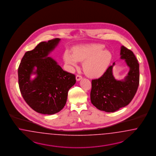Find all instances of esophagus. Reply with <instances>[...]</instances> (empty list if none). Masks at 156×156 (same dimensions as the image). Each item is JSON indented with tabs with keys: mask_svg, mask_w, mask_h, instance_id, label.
Masks as SVG:
<instances>
[{
	"mask_svg": "<svg viewBox=\"0 0 156 156\" xmlns=\"http://www.w3.org/2000/svg\"><path fill=\"white\" fill-rule=\"evenodd\" d=\"M82 76H80V75H77L76 76V80L77 81H79V80H80L81 79H82Z\"/></svg>",
	"mask_w": 156,
	"mask_h": 156,
	"instance_id": "34e87169",
	"label": "esophagus"
}]
</instances>
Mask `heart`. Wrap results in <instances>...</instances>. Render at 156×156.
Returning <instances> with one entry per match:
<instances>
[{
	"mask_svg": "<svg viewBox=\"0 0 156 156\" xmlns=\"http://www.w3.org/2000/svg\"><path fill=\"white\" fill-rule=\"evenodd\" d=\"M100 44H87L75 47L73 53L66 51L63 55L65 62L71 66L76 67L79 61H84L83 68L91 77H99L104 75L112 60V54L103 49Z\"/></svg>",
	"mask_w": 156,
	"mask_h": 156,
	"instance_id": "b5f03b06",
	"label": "heart"
}]
</instances>
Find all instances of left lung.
Wrapping results in <instances>:
<instances>
[{
	"instance_id": "1",
	"label": "left lung",
	"mask_w": 156,
	"mask_h": 156,
	"mask_svg": "<svg viewBox=\"0 0 156 156\" xmlns=\"http://www.w3.org/2000/svg\"><path fill=\"white\" fill-rule=\"evenodd\" d=\"M121 59L129 67L128 75L122 80L115 79L112 66L98 79L92 80L91 102L101 111L113 112L128 105L136 94L139 84V64L132 51L122 46Z\"/></svg>"
}]
</instances>
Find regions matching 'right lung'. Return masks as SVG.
Returning a JSON list of instances; mask_svg holds the SVG:
<instances>
[{
  "label": "right lung",
  "instance_id": "add662e5",
  "mask_svg": "<svg viewBox=\"0 0 156 156\" xmlns=\"http://www.w3.org/2000/svg\"><path fill=\"white\" fill-rule=\"evenodd\" d=\"M61 39L41 42L25 53L18 69L21 94L35 111L47 115L59 112L65 107L68 91L76 83L75 75L63 70L48 55ZM31 74H35L34 80Z\"/></svg>",
  "mask_w": 156,
  "mask_h": 156
}]
</instances>
